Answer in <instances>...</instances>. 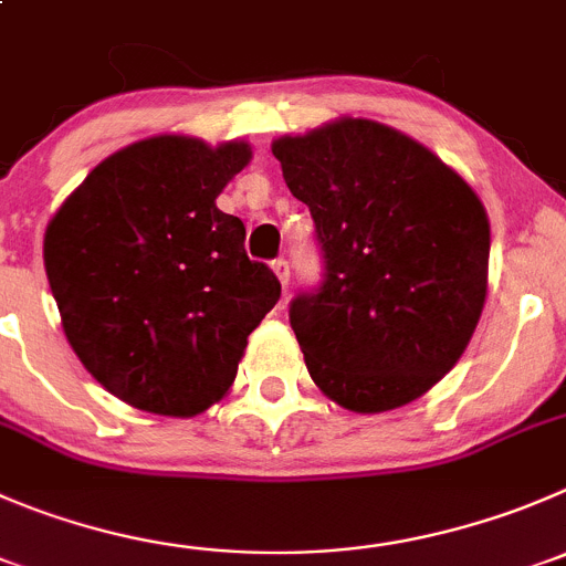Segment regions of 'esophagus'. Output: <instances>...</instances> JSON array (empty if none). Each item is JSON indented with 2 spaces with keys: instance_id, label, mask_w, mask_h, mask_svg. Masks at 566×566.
I'll use <instances>...</instances> for the list:
<instances>
[{
  "instance_id": "1",
  "label": "esophagus",
  "mask_w": 566,
  "mask_h": 566,
  "mask_svg": "<svg viewBox=\"0 0 566 566\" xmlns=\"http://www.w3.org/2000/svg\"><path fill=\"white\" fill-rule=\"evenodd\" d=\"M272 272L277 274L280 286H283V294H286L289 292V277H292V269H289L286 258H277V261L272 263Z\"/></svg>"
}]
</instances>
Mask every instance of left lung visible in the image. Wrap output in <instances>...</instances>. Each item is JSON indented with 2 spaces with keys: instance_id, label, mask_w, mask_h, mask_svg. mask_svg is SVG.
<instances>
[{
  "instance_id": "left-lung-1",
  "label": "left lung",
  "mask_w": 566,
  "mask_h": 566,
  "mask_svg": "<svg viewBox=\"0 0 566 566\" xmlns=\"http://www.w3.org/2000/svg\"><path fill=\"white\" fill-rule=\"evenodd\" d=\"M314 217L319 292L292 303L311 380L342 408L380 413L459 364L489 286V217L470 182L406 133L342 116L272 142Z\"/></svg>"
}]
</instances>
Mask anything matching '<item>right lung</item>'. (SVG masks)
<instances>
[{"instance_id":"right-lung-1","label":"right lung","mask_w":566,"mask_h":566,"mask_svg":"<svg viewBox=\"0 0 566 566\" xmlns=\"http://www.w3.org/2000/svg\"><path fill=\"white\" fill-rule=\"evenodd\" d=\"M247 142L153 136L102 160L46 224L44 266L74 355L113 397L197 417L233 386L247 336L280 300L217 208Z\"/></svg>"}]
</instances>
